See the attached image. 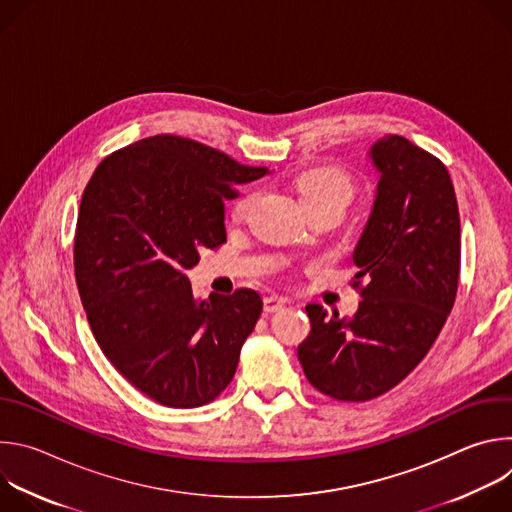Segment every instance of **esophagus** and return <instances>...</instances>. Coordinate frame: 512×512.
Masks as SVG:
<instances>
[{"mask_svg":"<svg viewBox=\"0 0 512 512\" xmlns=\"http://www.w3.org/2000/svg\"><path fill=\"white\" fill-rule=\"evenodd\" d=\"M283 306H285V302H283L281 298H273V296H271V298H265V300H263V308H265L267 314L279 312Z\"/></svg>","mask_w":512,"mask_h":512,"instance_id":"esophagus-1","label":"esophagus"}]
</instances>
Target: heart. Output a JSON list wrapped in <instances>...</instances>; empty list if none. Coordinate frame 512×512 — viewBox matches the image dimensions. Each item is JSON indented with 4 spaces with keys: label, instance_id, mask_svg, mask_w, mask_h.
Segmentation results:
<instances>
[{
    "label": "heart",
    "instance_id": "b5f03b06",
    "mask_svg": "<svg viewBox=\"0 0 512 512\" xmlns=\"http://www.w3.org/2000/svg\"><path fill=\"white\" fill-rule=\"evenodd\" d=\"M296 188L300 192V200L306 206L318 204H334L342 210L352 198V182L338 168H314L296 178ZM253 196H243L233 206V218H241L249 212Z\"/></svg>",
    "mask_w": 512,
    "mask_h": 512
}]
</instances>
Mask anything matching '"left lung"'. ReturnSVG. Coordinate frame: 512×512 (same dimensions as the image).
I'll return each mask as SVG.
<instances>
[{"mask_svg":"<svg viewBox=\"0 0 512 512\" xmlns=\"http://www.w3.org/2000/svg\"><path fill=\"white\" fill-rule=\"evenodd\" d=\"M377 172L369 221L350 255L362 302L350 318L308 304L298 346L308 381L338 401H369L401 383L452 312L460 275V214L446 166L401 135L367 152Z\"/></svg>","mask_w":512,"mask_h":512,"instance_id":"1","label":"left lung"}]
</instances>
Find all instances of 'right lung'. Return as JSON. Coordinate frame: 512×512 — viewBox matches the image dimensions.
<instances>
[{
	"instance_id": "obj_1",
	"label": "right lung",
	"mask_w": 512,
	"mask_h": 512,
	"mask_svg": "<svg viewBox=\"0 0 512 512\" xmlns=\"http://www.w3.org/2000/svg\"><path fill=\"white\" fill-rule=\"evenodd\" d=\"M269 174L204 143L154 135L107 156L85 188L75 275L113 367L166 407H200L235 377L263 302L253 289L194 296L186 275L227 241L225 200Z\"/></svg>"
}]
</instances>
